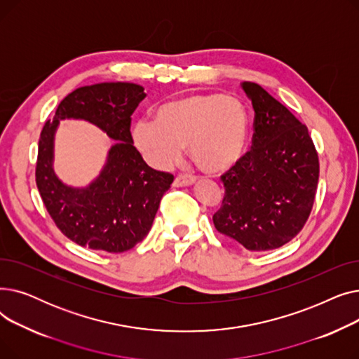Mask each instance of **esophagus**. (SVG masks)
Instances as JSON below:
<instances>
[{
	"label": "esophagus",
	"mask_w": 359,
	"mask_h": 359,
	"mask_svg": "<svg viewBox=\"0 0 359 359\" xmlns=\"http://www.w3.org/2000/svg\"><path fill=\"white\" fill-rule=\"evenodd\" d=\"M194 183H196V177L194 176H189V175H179L176 179H175V186L176 187H182V186H192Z\"/></svg>",
	"instance_id": "1"
}]
</instances>
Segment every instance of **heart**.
Returning a JSON list of instances; mask_svg holds the SVG:
<instances>
[{
	"instance_id": "heart-1",
	"label": "heart",
	"mask_w": 359,
	"mask_h": 359,
	"mask_svg": "<svg viewBox=\"0 0 359 359\" xmlns=\"http://www.w3.org/2000/svg\"><path fill=\"white\" fill-rule=\"evenodd\" d=\"M250 118L238 99L221 93H195L161 104L156 121L138 119L132 140L157 168L176 164L184 147L205 173L227 172L246 153Z\"/></svg>"
}]
</instances>
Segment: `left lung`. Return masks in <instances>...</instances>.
I'll return each mask as SVG.
<instances>
[{
    "label": "left lung",
    "mask_w": 359,
    "mask_h": 359,
    "mask_svg": "<svg viewBox=\"0 0 359 359\" xmlns=\"http://www.w3.org/2000/svg\"><path fill=\"white\" fill-rule=\"evenodd\" d=\"M255 110L249 153L221 176L225 195L215 229L252 252L284 246L311 212L318 157L309 129L256 83H241Z\"/></svg>",
    "instance_id": "8db88e82"
}]
</instances>
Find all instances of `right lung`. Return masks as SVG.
I'll use <instances>...</instances> for the list:
<instances>
[{
	"instance_id": "1",
	"label": "right lung",
	"mask_w": 359,
	"mask_h": 359,
	"mask_svg": "<svg viewBox=\"0 0 359 359\" xmlns=\"http://www.w3.org/2000/svg\"><path fill=\"white\" fill-rule=\"evenodd\" d=\"M132 83H99L69 93L41 132L36 184L52 219L83 248L122 253L151 230L173 175L151 168L134 147L130 115L145 99ZM64 118H83L116 142L100 176L84 188L64 184L53 170L54 134Z\"/></svg>"
}]
</instances>
